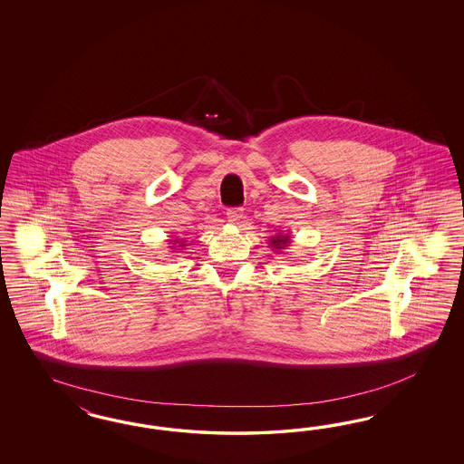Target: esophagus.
Listing matches in <instances>:
<instances>
[{"mask_svg":"<svg viewBox=\"0 0 464 464\" xmlns=\"http://www.w3.org/2000/svg\"><path fill=\"white\" fill-rule=\"evenodd\" d=\"M226 216H227V221H229L231 225H238L239 219L243 218V209H239V208H235V209H227Z\"/></svg>","mask_w":464,"mask_h":464,"instance_id":"1","label":"esophagus"}]
</instances>
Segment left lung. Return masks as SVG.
Wrapping results in <instances>:
<instances>
[{
	"label": "left lung",
	"mask_w": 464,
	"mask_h": 464,
	"mask_svg": "<svg viewBox=\"0 0 464 464\" xmlns=\"http://www.w3.org/2000/svg\"><path fill=\"white\" fill-rule=\"evenodd\" d=\"M268 243H270V246L274 248V252L282 253L285 248H287V246H289V243H291V237H289V235H284V233H277V235L270 237Z\"/></svg>",
	"instance_id": "1"
}]
</instances>
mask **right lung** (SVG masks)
Returning a JSON list of instances; mask_svg holds the SVG:
<instances>
[{"mask_svg":"<svg viewBox=\"0 0 464 464\" xmlns=\"http://www.w3.org/2000/svg\"><path fill=\"white\" fill-rule=\"evenodd\" d=\"M177 241H179V239H173V241H171V243H175L173 246H169L171 250H179V248H175V246H177ZM179 246H185V243H183V241H180V245H179Z\"/></svg>","mask_w":464,"mask_h":464,"instance_id":"1","label":"right lung"}]
</instances>
